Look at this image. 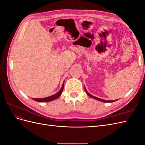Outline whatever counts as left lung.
<instances>
[{"label":"left lung","mask_w":145,"mask_h":145,"mask_svg":"<svg viewBox=\"0 0 145 145\" xmlns=\"http://www.w3.org/2000/svg\"><path fill=\"white\" fill-rule=\"evenodd\" d=\"M85 92H86V93L88 95L89 97H91V98H93V99H95V100H99V101H101V102H105V103H110V102H115V101H116V100H103V99H99V98H97V97H94V96H93V95H92L91 94H90L87 91H86V88H85Z\"/></svg>","instance_id":"left-lung-1"}]
</instances>
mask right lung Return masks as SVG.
I'll return each instance as SVG.
<instances>
[{"label":"right lung","instance_id":"right-lung-1","mask_svg":"<svg viewBox=\"0 0 145 145\" xmlns=\"http://www.w3.org/2000/svg\"><path fill=\"white\" fill-rule=\"evenodd\" d=\"M63 87H64V82L63 83V85L62 88H61L60 90L57 93H56L54 95H52L51 96H50V97H45V98H41V99H35L33 98V100L36 101V102H51V101L54 100L56 99H57L58 97H59L60 95L62 94L63 90Z\"/></svg>","mask_w":145,"mask_h":145}]
</instances>
